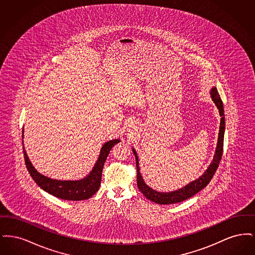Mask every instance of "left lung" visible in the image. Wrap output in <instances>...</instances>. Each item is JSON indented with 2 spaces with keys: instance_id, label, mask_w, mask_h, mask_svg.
<instances>
[{
  "instance_id": "obj_1",
  "label": "left lung",
  "mask_w": 255,
  "mask_h": 255,
  "mask_svg": "<svg viewBox=\"0 0 255 255\" xmlns=\"http://www.w3.org/2000/svg\"><path fill=\"white\" fill-rule=\"evenodd\" d=\"M210 97L212 98L213 102L217 106L219 110V115L221 117L220 122V128H219L218 141L215 150V154L211 163L205 171V173L199 177L197 180L189 182L185 186L182 188L171 191V192H159L153 188H151L149 185L146 184L140 172H139V165H138V157L135 152V150L132 148L133 155L135 157L136 161V170H137V187L141 191V193L145 196L146 198L158 205H171L180 203L184 200L189 199L190 197L197 194L199 191H201L203 188H205L206 185L211 181L212 177L214 176L216 170L218 168L220 160L222 158L223 154V146H224V134H225V129H226V121H225V111H224V104L223 101L219 95L218 90L216 87H212L210 90Z\"/></svg>"
}]
</instances>
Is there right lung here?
<instances>
[{
	"label": "right lung",
	"instance_id": "obj_1",
	"mask_svg": "<svg viewBox=\"0 0 255 255\" xmlns=\"http://www.w3.org/2000/svg\"><path fill=\"white\" fill-rule=\"evenodd\" d=\"M24 138V130L23 135ZM121 139H112L105 142L100 149V153L97 158V162L95 163L92 171L87 175L85 178L78 181H60L55 179H50L47 176L39 173L34 166L32 165L30 159L27 157V154L24 150V140H23V151H24V162L28 173L30 174L33 181L46 192L49 194L53 195L62 200L68 201H82L91 198L96 194L99 189L102 169L106 158L109 155L111 149L119 143Z\"/></svg>",
	"mask_w": 255,
	"mask_h": 255
}]
</instances>
